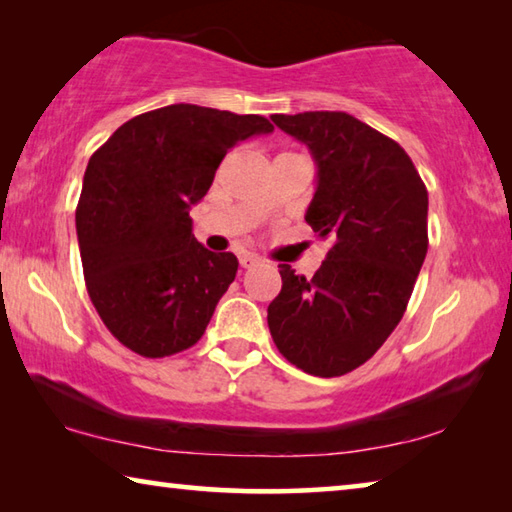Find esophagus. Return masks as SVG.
Masks as SVG:
<instances>
[{
	"instance_id": "esophagus-1",
	"label": "esophagus",
	"mask_w": 512,
	"mask_h": 512,
	"mask_svg": "<svg viewBox=\"0 0 512 512\" xmlns=\"http://www.w3.org/2000/svg\"><path fill=\"white\" fill-rule=\"evenodd\" d=\"M239 264L244 268H250V266L259 264V257L253 255V253H244V255H239Z\"/></svg>"
}]
</instances>
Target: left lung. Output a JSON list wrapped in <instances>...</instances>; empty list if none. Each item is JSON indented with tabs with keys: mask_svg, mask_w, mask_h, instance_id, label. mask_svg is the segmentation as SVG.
<instances>
[{
	"mask_svg": "<svg viewBox=\"0 0 512 512\" xmlns=\"http://www.w3.org/2000/svg\"><path fill=\"white\" fill-rule=\"evenodd\" d=\"M318 167L305 221L332 248L314 277L280 264L268 329L293 366L341 377L400 323L427 257L429 196L400 144L348 112L273 115Z\"/></svg>",
	"mask_w": 512,
	"mask_h": 512,
	"instance_id": "left-lung-1",
	"label": "left lung"
}]
</instances>
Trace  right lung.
<instances>
[{
  "instance_id": "1",
  "label": "right lung",
  "mask_w": 512,
  "mask_h": 512,
  "mask_svg": "<svg viewBox=\"0 0 512 512\" xmlns=\"http://www.w3.org/2000/svg\"><path fill=\"white\" fill-rule=\"evenodd\" d=\"M271 131L266 117L173 103L126 121L92 153L76 207L85 287L128 350L160 359L203 336L239 262L198 244L189 207L228 149Z\"/></svg>"
}]
</instances>
